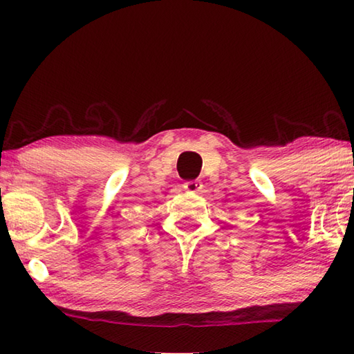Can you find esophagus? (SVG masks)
Returning a JSON list of instances; mask_svg holds the SVG:
<instances>
[{"instance_id": "esophagus-1", "label": "esophagus", "mask_w": 354, "mask_h": 354, "mask_svg": "<svg viewBox=\"0 0 354 354\" xmlns=\"http://www.w3.org/2000/svg\"><path fill=\"white\" fill-rule=\"evenodd\" d=\"M184 189L187 192H194V194H198L203 189V184L200 181H187L184 184Z\"/></svg>"}]
</instances>
